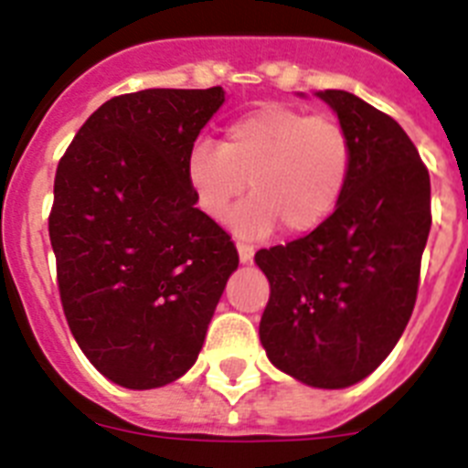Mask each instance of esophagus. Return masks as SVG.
<instances>
[{"instance_id":"1","label":"esophagus","mask_w":468,"mask_h":468,"mask_svg":"<svg viewBox=\"0 0 468 468\" xmlns=\"http://www.w3.org/2000/svg\"><path fill=\"white\" fill-rule=\"evenodd\" d=\"M237 250H239V260H241V264H248V262H250V260H253V255H255L253 246H246V243H239Z\"/></svg>"}]
</instances>
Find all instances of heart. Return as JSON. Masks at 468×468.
Wrapping results in <instances>:
<instances>
[{
    "instance_id": "1",
    "label": "heart",
    "mask_w": 468,
    "mask_h": 468,
    "mask_svg": "<svg viewBox=\"0 0 468 468\" xmlns=\"http://www.w3.org/2000/svg\"><path fill=\"white\" fill-rule=\"evenodd\" d=\"M351 171V143L333 117H309L291 105H262L234 119L222 144L197 140L185 159L194 204L210 220H222L231 204L250 197L229 215L241 239L276 229L307 234L335 213Z\"/></svg>"
}]
</instances>
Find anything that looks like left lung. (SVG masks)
<instances>
[{
	"mask_svg": "<svg viewBox=\"0 0 468 468\" xmlns=\"http://www.w3.org/2000/svg\"><path fill=\"white\" fill-rule=\"evenodd\" d=\"M316 95L349 135V180L318 229L255 255L271 291L260 342L297 382L345 388L373 373L410 321L431 229V183L388 114L346 90Z\"/></svg>",
	"mask_w": 468,
	"mask_h": 468,
	"instance_id": "obj_1",
	"label": "left lung"
}]
</instances>
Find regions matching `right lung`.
<instances>
[{
    "mask_svg": "<svg viewBox=\"0 0 468 468\" xmlns=\"http://www.w3.org/2000/svg\"><path fill=\"white\" fill-rule=\"evenodd\" d=\"M222 102V86L117 95L58 164L48 237L60 300L80 349L119 387L183 378L239 267L185 176L189 147Z\"/></svg>",
    "mask_w": 468,
    "mask_h": 468,
    "instance_id": "obj_1",
    "label": "right lung"
}]
</instances>
